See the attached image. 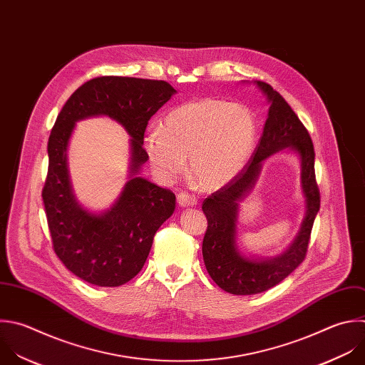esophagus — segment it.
I'll list each match as a JSON object with an SVG mask.
<instances>
[{"label":"esophagus","mask_w":365,"mask_h":365,"mask_svg":"<svg viewBox=\"0 0 365 365\" xmlns=\"http://www.w3.org/2000/svg\"><path fill=\"white\" fill-rule=\"evenodd\" d=\"M196 202H197L196 197L192 196V195H189V193H186V192H182V193L178 195V203H179L180 207L193 206V205H196Z\"/></svg>","instance_id":"esophagus-1"}]
</instances>
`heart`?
<instances>
[{
  "mask_svg": "<svg viewBox=\"0 0 365 365\" xmlns=\"http://www.w3.org/2000/svg\"><path fill=\"white\" fill-rule=\"evenodd\" d=\"M258 138L252 111L236 103L200 98L169 111L163 128L145 138V150L156 176L169 183L186 168L205 189L235 179L251 158Z\"/></svg>",
  "mask_w": 365,
  "mask_h": 365,
  "instance_id": "heart-1",
  "label": "heart"
}]
</instances>
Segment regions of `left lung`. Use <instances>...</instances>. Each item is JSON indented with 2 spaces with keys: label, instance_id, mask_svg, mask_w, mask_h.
I'll return each instance as SVG.
<instances>
[{
  "label": "left lung",
  "instance_id": "1",
  "mask_svg": "<svg viewBox=\"0 0 365 365\" xmlns=\"http://www.w3.org/2000/svg\"><path fill=\"white\" fill-rule=\"evenodd\" d=\"M269 103L268 118L259 143L247 163L222 189L203 200L207 219L202 254L207 274L223 291L233 295H254L284 281L305 259L312 225L319 210V190L315 180V152L311 136L285 98L268 83L255 81ZM288 148L302 160V187L306 197V217L293 245L275 259H248L235 245L238 202L255 185L262 162L271 154Z\"/></svg>",
  "mask_w": 365,
  "mask_h": 365
}]
</instances>
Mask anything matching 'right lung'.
Masks as SVG:
<instances>
[{
	"label": "right lung",
	"mask_w": 365,
	"mask_h": 365,
	"mask_svg": "<svg viewBox=\"0 0 365 365\" xmlns=\"http://www.w3.org/2000/svg\"><path fill=\"white\" fill-rule=\"evenodd\" d=\"M176 93L163 80L103 76L80 86L57 115L48 139V172L43 189L53 248L64 267L98 287H120L143 268L153 237L176 207L175 193L139 176L150 117ZM107 115L131 135L130 180L103 214L83 208L72 193L66 148L75 121Z\"/></svg>",
	"instance_id": "1"
}]
</instances>
